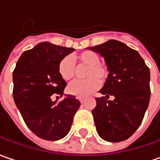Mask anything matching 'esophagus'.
<instances>
[{
  "label": "esophagus",
  "instance_id": "esophagus-1",
  "mask_svg": "<svg viewBox=\"0 0 160 160\" xmlns=\"http://www.w3.org/2000/svg\"><path fill=\"white\" fill-rule=\"evenodd\" d=\"M78 100L80 101V102L82 103L85 101V97H83V96H79V97H78Z\"/></svg>",
  "mask_w": 160,
  "mask_h": 160
}]
</instances>
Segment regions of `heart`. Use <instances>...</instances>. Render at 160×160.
Segmentation results:
<instances>
[{"mask_svg":"<svg viewBox=\"0 0 160 160\" xmlns=\"http://www.w3.org/2000/svg\"><path fill=\"white\" fill-rule=\"evenodd\" d=\"M98 52L87 50L73 57L78 67L87 66L85 69V80L74 81L69 85L68 92L76 96H86L94 93L101 86V82H106L110 75V67L105 61H100ZM58 71L63 80L69 81L74 79L76 66L70 57H64L58 65Z\"/></svg>","mask_w":160,"mask_h":160,"instance_id":"heart-1","label":"heart"}]
</instances>
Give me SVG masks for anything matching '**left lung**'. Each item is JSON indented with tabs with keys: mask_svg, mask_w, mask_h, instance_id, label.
<instances>
[{
	"mask_svg": "<svg viewBox=\"0 0 160 160\" xmlns=\"http://www.w3.org/2000/svg\"><path fill=\"white\" fill-rule=\"evenodd\" d=\"M100 53L110 67V75L100 90L92 110L99 136L121 142L134 134L143 121L151 96L150 69L136 50L117 40L88 47ZM113 101H108L109 96Z\"/></svg>",
	"mask_w": 160,
	"mask_h": 160,
	"instance_id": "1",
	"label": "left lung"
}]
</instances>
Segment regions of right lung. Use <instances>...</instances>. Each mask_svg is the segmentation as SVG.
Instances as JSON below:
<instances>
[{"label":"right lung","mask_w":160,"mask_h":160,"mask_svg":"<svg viewBox=\"0 0 160 160\" xmlns=\"http://www.w3.org/2000/svg\"><path fill=\"white\" fill-rule=\"evenodd\" d=\"M73 51L40 43L22 54L13 72L16 107L28 128L42 139L56 141L66 137L80 106L71 94L59 102L52 101L54 94L63 96L66 86L58 71V62Z\"/></svg>","instance_id":"right-lung-1"}]
</instances>
